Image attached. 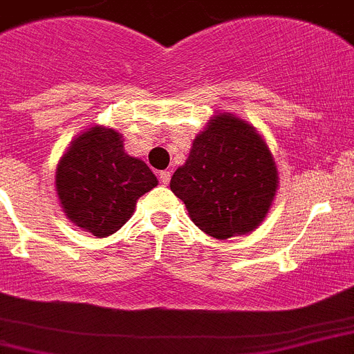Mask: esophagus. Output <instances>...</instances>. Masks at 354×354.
Wrapping results in <instances>:
<instances>
[{
  "label": "esophagus",
  "instance_id": "obj_1",
  "mask_svg": "<svg viewBox=\"0 0 354 354\" xmlns=\"http://www.w3.org/2000/svg\"><path fill=\"white\" fill-rule=\"evenodd\" d=\"M170 179H171L170 171H167V170L160 171V180H161V184H165V186H167V184L170 183Z\"/></svg>",
  "mask_w": 354,
  "mask_h": 354
}]
</instances>
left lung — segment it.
Returning a JSON list of instances; mask_svg holds the SVG:
<instances>
[{
  "label": "left lung",
  "mask_w": 354,
  "mask_h": 354,
  "mask_svg": "<svg viewBox=\"0 0 354 354\" xmlns=\"http://www.w3.org/2000/svg\"><path fill=\"white\" fill-rule=\"evenodd\" d=\"M170 189L207 235L225 241L263 221L277 189V170L263 138L230 113L216 115L194 138Z\"/></svg>",
  "instance_id": "1"
}]
</instances>
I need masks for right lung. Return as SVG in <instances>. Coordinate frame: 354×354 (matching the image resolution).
<instances>
[{"instance_id":"right-lung-1","label":"right lung","mask_w":354,"mask_h":354,"mask_svg":"<svg viewBox=\"0 0 354 354\" xmlns=\"http://www.w3.org/2000/svg\"><path fill=\"white\" fill-rule=\"evenodd\" d=\"M158 186L144 161L124 152L121 135L102 126L71 142L56 171L64 212L95 236H109L131 217L137 200Z\"/></svg>"}]
</instances>
